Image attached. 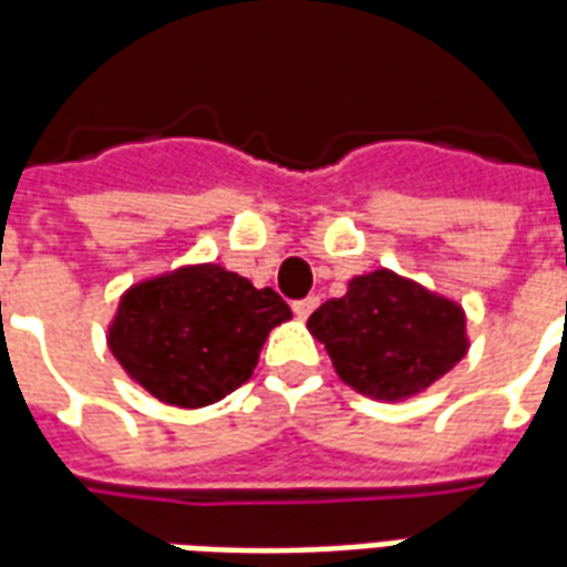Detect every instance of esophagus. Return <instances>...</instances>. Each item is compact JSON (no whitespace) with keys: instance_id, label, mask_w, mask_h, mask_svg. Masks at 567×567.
<instances>
[{"instance_id":"esophagus-1","label":"esophagus","mask_w":567,"mask_h":567,"mask_svg":"<svg viewBox=\"0 0 567 567\" xmlns=\"http://www.w3.org/2000/svg\"><path fill=\"white\" fill-rule=\"evenodd\" d=\"M317 305H320V299H317V296H308V299H301L292 305V313H296L299 320H308V317L317 311Z\"/></svg>"}]
</instances>
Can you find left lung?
Instances as JSON below:
<instances>
[{"mask_svg":"<svg viewBox=\"0 0 567 567\" xmlns=\"http://www.w3.org/2000/svg\"><path fill=\"white\" fill-rule=\"evenodd\" d=\"M458 301L390 268L357 275L341 299L320 305L308 332L326 347L338 378L374 402L425 392L468 353Z\"/></svg>","mask_w":567,"mask_h":567,"instance_id":"left-lung-1","label":"left lung"}]
</instances>
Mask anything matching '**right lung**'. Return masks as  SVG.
I'll return each mask as SVG.
<instances>
[{
  "mask_svg": "<svg viewBox=\"0 0 567 567\" xmlns=\"http://www.w3.org/2000/svg\"><path fill=\"white\" fill-rule=\"evenodd\" d=\"M292 311L217 262H193L132 284L109 323V350L153 399L205 408L250 380L259 350Z\"/></svg>",
  "mask_w": 567,
  "mask_h": 567,
  "instance_id": "1",
  "label": "right lung"
}]
</instances>
